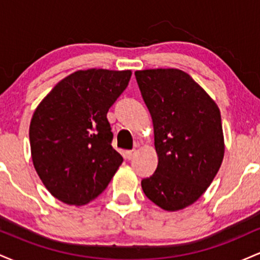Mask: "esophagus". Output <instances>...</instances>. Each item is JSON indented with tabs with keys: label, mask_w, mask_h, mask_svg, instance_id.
<instances>
[{
	"label": "esophagus",
	"mask_w": 260,
	"mask_h": 260,
	"mask_svg": "<svg viewBox=\"0 0 260 260\" xmlns=\"http://www.w3.org/2000/svg\"><path fill=\"white\" fill-rule=\"evenodd\" d=\"M134 154H136V150H127L126 151V159L128 160H132Z\"/></svg>",
	"instance_id": "obj_1"
}]
</instances>
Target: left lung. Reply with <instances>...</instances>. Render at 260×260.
<instances>
[{"label":"left lung","mask_w":260,"mask_h":260,"mask_svg":"<svg viewBox=\"0 0 260 260\" xmlns=\"http://www.w3.org/2000/svg\"><path fill=\"white\" fill-rule=\"evenodd\" d=\"M151 115L157 168L142 181L145 196L164 210L198 201L221 166L225 143L215 101L189 74L176 68L137 71Z\"/></svg>","instance_id":"1"}]
</instances>
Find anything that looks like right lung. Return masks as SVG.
Segmentation results:
<instances>
[{"mask_svg": "<svg viewBox=\"0 0 260 260\" xmlns=\"http://www.w3.org/2000/svg\"><path fill=\"white\" fill-rule=\"evenodd\" d=\"M132 71H77L55 85L34 111L31 159L44 186L58 201L84 205L104 192L123 157L112 148L107 111Z\"/></svg>", "mask_w": 260, "mask_h": 260, "instance_id": "1", "label": "right lung"}]
</instances>
